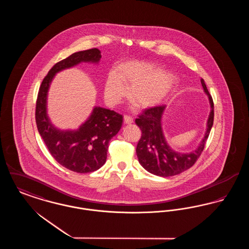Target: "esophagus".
Wrapping results in <instances>:
<instances>
[{"instance_id": "1", "label": "esophagus", "mask_w": 249, "mask_h": 249, "mask_svg": "<svg viewBox=\"0 0 249 249\" xmlns=\"http://www.w3.org/2000/svg\"><path fill=\"white\" fill-rule=\"evenodd\" d=\"M133 122V119L130 116H124V123L125 124H131Z\"/></svg>"}]
</instances>
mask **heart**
Instances as JSON below:
<instances>
[{
    "label": "heart",
    "mask_w": 249,
    "mask_h": 249,
    "mask_svg": "<svg viewBox=\"0 0 249 249\" xmlns=\"http://www.w3.org/2000/svg\"><path fill=\"white\" fill-rule=\"evenodd\" d=\"M155 63L143 60H126L108 72L105 82V96L110 105H117L130 87V100L140 108L154 107L161 104L175 87L174 76L159 70Z\"/></svg>",
    "instance_id": "heart-1"
}]
</instances>
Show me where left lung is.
Masks as SVG:
<instances>
[{
    "mask_svg": "<svg viewBox=\"0 0 249 249\" xmlns=\"http://www.w3.org/2000/svg\"><path fill=\"white\" fill-rule=\"evenodd\" d=\"M201 83L203 91L208 97L211 110L201 142L190 152L177 151L167 142L162 130V117L166 106L146 109L138 119H135L136 125L142 130V136L136 147V154L140 164L150 174L162 178L177 176L190 169L201 154L213 126V104L203 79H201Z\"/></svg>",
    "mask_w": 249,
    "mask_h": 249,
    "instance_id": "1",
    "label": "left lung"
}]
</instances>
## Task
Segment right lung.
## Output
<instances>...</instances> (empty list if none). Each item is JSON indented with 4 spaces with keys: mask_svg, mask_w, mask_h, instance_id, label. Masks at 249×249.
Here are the masks:
<instances>
[{
    "mask_svg": "<svg viewBox=\"0 0 249 249\" xmlns=\"http://www.w3.org/2000/svg\"><path fill=\"white\" fill-rule=\"evenodd\" d=\"M98 48L78 51L56 63L41 84L36 102L37 129L52 157L60 165L86 174L100 169L107 161L109 141L119 132L123 117L115 111L94 107L89 117L76 130H60L48 115V95L55 75L81 62L98 64Z\"/></svg>",
    "mask_w": 249,
    "mask_h": 249,
    "instance_id": "obj_1",
    "label": "right lung"
}]
</instances>
